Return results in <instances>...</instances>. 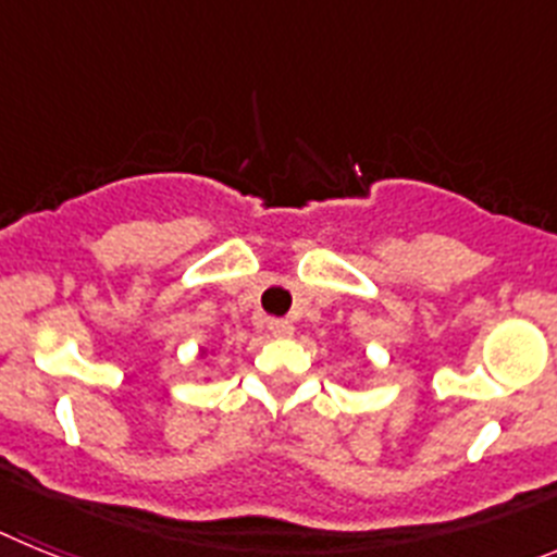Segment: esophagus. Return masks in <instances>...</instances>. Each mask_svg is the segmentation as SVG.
I'll return each instance as SVG.
<instances>
[{"label": "esophagus", "mask_w": 557, "mask_h": 557, "mask_svg": "<svg viewBox=\"0 0 557 557\" xmlns=\"http://www.w3.org/2000/svg\"><path fill=\"white\" fill-rule=\"evenodd\" d=\"M268 329H270V334H273V337H278V339L293 337V323L282 321V318H275V321H270Z\"/></svg>", "instance_id": "obj_1"}]
</instances>
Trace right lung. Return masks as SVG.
I'll list each match as a JSON object with an SVG mask.
<instances>
[{
  "instance_id": "add662e5",
  "label": "right lung",
  "mask_w": 557,
  "mask_h": 557,
  "mask_svg": "<svg viewBox=\"0 0 557 557\" xmlns=\"http://www.w3.org/2000/svg\"><path fill=\"white\" fill-rule=\"evenodd\" d=\"M200 357H206V348H200Z\"/></svg>"
}]
</instances>
